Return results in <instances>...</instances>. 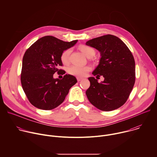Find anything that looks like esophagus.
Masks as SVG:
<instances>
[{
  "mask_svg": "<svg viewBox=\"0 0 157 157\" xmlns=\"http://www.w3.org/2000/svg\"><path fill=\"white\" fill-rule=\"evenodd\" d=\"M82 79V78H79V77H77V80H78V82H79V81H81Z\"/></svg>",
  "mask_w": 157,
  "mask_h": 157,
  "instance_id": "obj_1",
  "label": "esophagus"
}]
</instances>
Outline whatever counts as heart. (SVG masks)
<instances>
[{
	"label": "heart",
	"mask_w": 157,
	"mask_h": 157,
	"mask_svg": "<svg viewBox=\"0 0 157 157\" xmlns=\"http://www.w3.org/2000/svg\"><path fill=\"white\" fill-rule=\"evenodd\" d=\"M79 50L82 53H83L87 57L91 58L95 54V50L92 47L82 44L79 46ZM70 50L67 49L64 50L60 56V59L63 63H67L69 61V56L70 54ZM91 70V67L89 66H80L76 65H73L70 66L68 68V71L70 74L76 76L78 77L84 76L87 72H89Z\"/></svg>",
	"instance_id": "obj_1"
}]
</instances>
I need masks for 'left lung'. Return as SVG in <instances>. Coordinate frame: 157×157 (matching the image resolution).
I'll use <instances>...</instances> for the list:
<instances>
[{
    "mask_svg": "<svg viewBox=\"0 0 157 157\" xmlns=\"http://www.w3.org/2000/svg\"><path fill=\"white\" fill-rule=\"evenodd\" d=\"M86 44L101 53L99 64L93 75L104 78L101 82L94 77L88 78V100L103 111L119 108L128 99L136 81V64L131 52L119 38L112 35L93 38Z\"/></svg>",
    "mask_w": 157,
    "mask_h": 157,
    "instance_id": "1",
    "label": "left lung"
}]
</instances>
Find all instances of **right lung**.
Returning a JSON list of instances; mask_svg holds the SVG:
<instances>
[{
  "label": "right lung",
  "instance_id": "1",
  "mask_svg": "<svg viewBox=\"0 0 157 157\" xmlns=\"http://www.w3.org/2000/svg\"><path fill=\"white\" fill-rule=\"evenodd\" d=\"M66 42L52 36L38 39L26 50L22 61L21 83L29 101L35 107L52 110L59 105L68 94L70 89L77 82L76 78L65 75L63 79H55L53 75L65 74L59 70L63 63L62 52L77 43Z\"/></svg>",
  "mask_w": 157,
  "mask_h": 157
}]
</instances>
